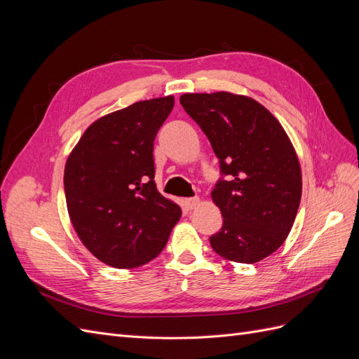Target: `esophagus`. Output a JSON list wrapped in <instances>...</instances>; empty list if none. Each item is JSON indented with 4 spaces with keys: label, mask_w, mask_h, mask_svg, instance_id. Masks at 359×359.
Returning <instances> with one entry per match:
<instances>
[{
    "label": "esophagus",
    "mask_w": 359,
    "mask_h": 359,
    "mask_svg": "<svg viewBox=\"0 0 359 359\" xmlns=\"http://www.w3.org/2000/svg\"><path fill=\"white\" fill-rule=\"evenodd\" d=\"M199 198L196 196V198H187V199H184V206H186L187 210H194L196 208V206L199 205Z\"/></svg>",
    "instance_id": "esophagus-1"
}]
</instances>
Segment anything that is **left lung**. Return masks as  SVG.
Masks as SVG:
<instances>
[{
    "instance_id": "obj_1",
    "label": "left lung",
    "mask_w": 359,
    "mask_h": 359,
    "mask_svg": "<svg viewBox=\"0 0 359 359\" xmlns=\"http://www.w3.org/2000/svg\"><path fill=\"white\" fill-rule=\"evenodd\" d=\"M180 103L210 139L222 175L211 191L223 215L210 238L217 255L256 264L285 243L299 208V160L278 119L252 97L182 94Z\"/></svg>"
}]
</instances>
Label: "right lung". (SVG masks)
I'll list each match as a JSON object with an SVG mask.
<instances>
[{
    "mask_svg": "<svg viewBox=\"0 0 359 359\" xmlns=\"http://www.w3.org/2000/svg\"><path fill=\"white\" fill-rule=\"evenodd\" d=\"M173 95L136 102L94 121L64 169L72 224L82 244L114 268H137L165 248L181 208L156 187L154 139Z\"/></svg>",
    "mask_w": 359,
    "mask_h": 359,
    "instance_id": "right-lung-1",
    "label": "right lung"
}]
</instances>
